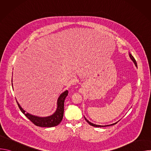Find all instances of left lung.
<instances>
[{
    "mask_svg": "<svg viewBox=\"0 0 151 151\" xmlns=\"http://www.w3.org/2000/svg\"><path fill=\"white\" fill-rule=\"evenodd\" d=\"M130 57L131 59L133 61V62L134 63L136 66H137V63H136V61L135 58L133 57V56L132 54H130ZM85 119L86 120V121H87V122L90 125H92V126H94V127H104L111 126V125H114V124H116L117 123V122H116V123H114V124H111V125H96V124H93V123L90 122V121H88L87 119H86L85 118Z\"/></svg>",
    "mask_w": 151,
    "mask_h": 151,
    "instance_id": "left-lung-1",
    "label": "left lung"
}]
</instances>
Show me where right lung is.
<instances>
[{
    "label": "right lung",
    "mask_w": 151,
    "mask_h": 151,
    "mask_svg": "<svg viewBox=\"0 0 151 151\" xmlns=\"http://www.w3.org/2000/svg\"><path fill=\"white\" fill-rule=\"evenodd\" d=\"M68 95V91L66 90L60 96L57 101V109L55 112L47 117H38L32 115L28 113H25V111L21 108L18 102H17L20 111L35 125L41 127H52L58 125L62 121L64 114V103Z\"/></svg>",
    "instance_id": "obj_1"
}]
</instances>
